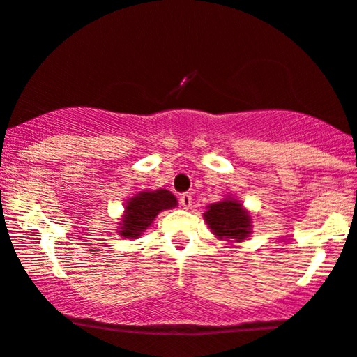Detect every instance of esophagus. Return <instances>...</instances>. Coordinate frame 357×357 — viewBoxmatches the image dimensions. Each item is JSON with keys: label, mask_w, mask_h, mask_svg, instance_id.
<instances>
[{"label": "esophagus", "mask_w": 357, "mask_h": 357, "mask_svg": "<svg viewBox=\"0 0 357 357\" xmlns=\"http://www.w3.org/2000/svg\"><path fill=\"white\" fill-rule=\"evenodd\" d=\"M179 204H181L184 208L191 207L192 206V196H191V194H189V192L181 194V197H179Z\"/></svg>", "instance_id": "1"}]
</instances>
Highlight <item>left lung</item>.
Listing matches in <instances>:
<instances>
[{"label":"left lung","mask_w":357,"mask_h":357,"mask_svg":"<svg viewBox=\"0 0 357 357\" xmlns=\"http://www.w3.org/2000/svg\"><path fill=\"white\" fill-rule=\"evenodd\" d=\"M204 217L213 235L225 241L245 240L251 230L248 212L243 211L241 204L235 199L211 204Z\"/></svg>","instance_id":"8db88e82"}]
</instances>
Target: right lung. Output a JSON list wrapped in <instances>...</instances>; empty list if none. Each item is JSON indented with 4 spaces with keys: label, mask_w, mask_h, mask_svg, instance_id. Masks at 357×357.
Instances as JSON below:
<instances>
[{
    "label": "right lung",
    "mask_w": 357,
    "mask_h": 357,
    "mask_svg": "<svg viewBox=\"0 0 357 357\" xmlns=\"http://www.w3.org/2000/svg\"><path fill=\"white\" fill-rule=\"evenodd\" d=\"M176 204H178L176 197L166 189L137 194L127 202L126 215H123L119 234L126 238H139L161 211L176 207Z\"/></svg>",
    "instance_id": "right-lung-1"
}]
</instances>
